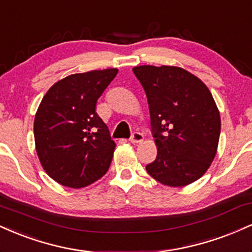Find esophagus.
<instances>
[{
    "mask_svg": "<svg viewBox=\"0 0 252 252\" xmlns=\"http://www.w3.org/2000/svg\"><path fill=\"white\" fill-rule=\"evenodd\" d=\"M143 139H144L143 133L134 132L131 135V138H129V140H131V143H133V144H138V143H141V141H143Z\"/></svg>",
    "mask_w": 252,
    "mask_h": 252,
    "instance_id": "esophagus-1",
    "label": "esophagus"
}]
</instances>
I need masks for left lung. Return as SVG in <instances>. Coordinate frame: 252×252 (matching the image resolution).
<instances>
[{"instance_id":"8db88e82","label":"left lung","mask_w":252,"mask_h":252,"mask_svg":"<svg viewBox=\"0 0 252 252\" xmlns=\"http://www.w3.org/2000/svg\"><path fill=\"white\" fill-rule=\"evenodd\" d=\"M133 73L146 93L158 150L147 173L174 188L196 182L211 165L220 140V117L211 92L179 67L139 66Z\"/></svg>"}]
</instances>
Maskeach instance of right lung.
Masks as SVG:
<instances>
[{"mask_svg": "<svg viewBox=\"0 0 252 252\" xmlns=\"http://www.w3.org/2000/svg\"><path fill=\"white\" fill-rule=\"evenodd\" d=\"M117 74V68L72 74L43 96L35 115V145L44 171L59 184L85 188L107 172L115 143L96 102Z\"/></svg>", "mask_w": 252, "mask_h": 252, "instance_id": "add662e5", "label": "right lung"}]
</instances>
